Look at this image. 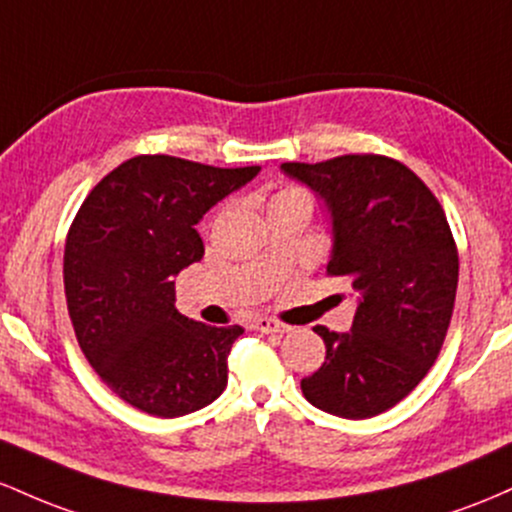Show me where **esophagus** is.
<instances>
[{
	"instance_id": "obj_1",
	"label": "esophagus",
	"mask_w": 512,
	"mask_h": 512,
	"mask_svg": "<svg viewBox=\"0 0 512 512\" xmlns=\"http://www.w3.org/2000/svg\"><path fill=\"white\" fill-rule=\"evenodd\" d=\"M254 329L261 331V333H287V331H290L285 324H280V321L268 319V317H258L254 321Z\"/></svg>"
}]
</instances>
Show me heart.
Listing matches in <instances>:
<instances>
[{
	"instance_id": "obj_1",
	"label": "heart",
	"mask_w": 512,
	"mask_h": 512,
	"mask_svg": "<svg viewBox=\"0 0 512 512\" xmlns=\"http://www.w3.org/2000/svg\"><path fill=\"white\" fill-rule=\"evenodd\" d=\"M273 203H304L312 208V198H309V193L302 191V188H283L280 193H275L271 205Z\"/></svg>"
}]
</instances>
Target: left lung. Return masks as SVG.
I'll return each instance as SVG.
<instances>
[{
    "instance_id": "left-lung-1",
    "label": "left lung",
    "mask_w": 512,
    "mask_h": 512,
    "mask_svg": "<svg viewBox=\"0 0 512 512\" xmlns=\"http://www.w3.org/2000/svg\"><path fill=\"white\" fill-rule=\"evenodd\" d=\"M312 188L331 220L326 273L355 287L346 333L317 326L324 365L302 380L317 409L372 418L392 409L438 358L455 309L459 256L438 198L416 174L380 154L280 164Z\"/></svg>"
}]
</instances>
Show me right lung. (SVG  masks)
Segmentation results:
<instances>
[{
    "label": "right lung",
    "mask_w": 512,
    "mask_h": 512,
    "mask_svg": "<svg viewBox=\"0 0 512 512\" xmlns=\"http://www.w3.org/2000/svg\"><path fill=\"white\" fill-rule=\"evenodd\" d=\"M261 166L140 154L86 195L65 244V297L86 360L135 409L176 418L227 387L241 326H208L176 309L174 278L200 261L195 225Z\"/></svg>",
    "instance_id": "add662e5"
}]
</instances>
